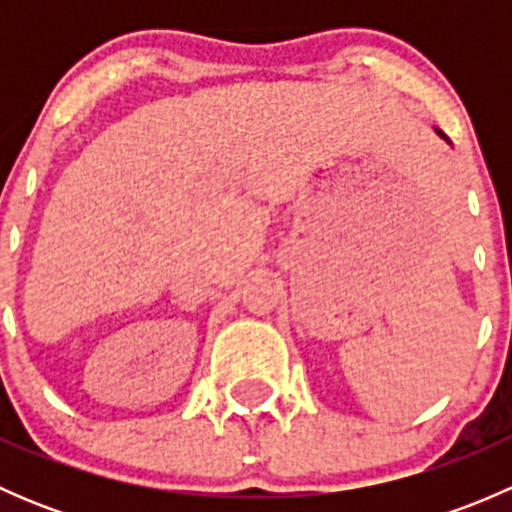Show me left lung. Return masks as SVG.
<instances>
[{
  "label": "left lung",
  "instance_id": "obj_1",
  "mask_svg": "<svg viewBox=\"0 0 512 512\" xmlns=\"http://www.w3.org/2000/svg\"><path fill=\"white\" fill-rule=\"evenodd\" d=\"M438 133H441V131H438ZM441 136H443V133H441Z\"/></svg>",
  "mask_w": 512,
  "mask_h": 512
}]
</instances>
